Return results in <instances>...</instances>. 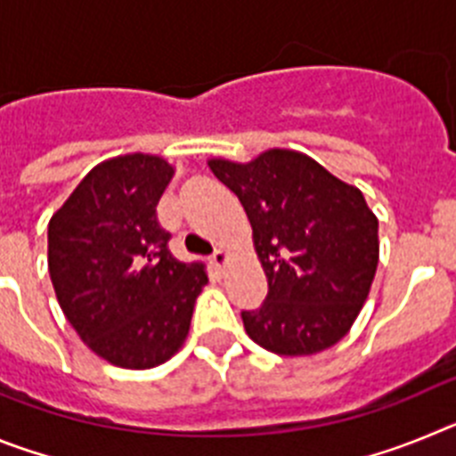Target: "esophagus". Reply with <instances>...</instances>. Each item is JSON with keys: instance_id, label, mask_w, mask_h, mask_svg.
<instances>
[{"instance_id": "esophagus-1", "label": "esophagus", "mask_w": 456, "mask_h": 456, "mask_svg": "<svg viewBox=\"0 0 456 456\" xmlns=\"http://www.w3.org/2000/svg\"><path fill=\"white\" fill-rule=\"evenodd\" d=\"M209 263H212V267H215L216 272H224V267L228 265V251H225V248H216V251L212 253V257H209Z\"/></svg>"}]
</instances>
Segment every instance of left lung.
Segmentation results:
<instances>
[{"label":"left lung","mask_w":456,"mask_h":456,"mask_svg":"<svg viewBox=\"0 0 456 456\" xmlns=\"http://www.w3.org/2000/svg\"><path fill=\"white\" fill-rule=\"evenodd\" d=\"M208 167L247 212L269 283L267 301L241 313L248 338L281 356L333 347L363 308L379 265V221L361 189L285 148Z\"/></svg>","instance_id":"obj_1"}]
</instances>
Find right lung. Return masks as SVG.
Returning a JSON list of instances; mask_svg holds the SVG:
<instances>
[{
	"label": "right lung",
	"mask_w": 456,
	"mask_h": 456,
	"mask_svg": "<svg viewBox=\"0 0 456 456\" xmlns=\"http://www.w3.org/2000/svg\"><path fill=\"white\" fill-rule=\"evenodd\" d=\"M157 155L93 167L47 225V267L63 315L111 365L148 370L187 340L203 263H180L157 203L173 178Z\"/></svg>",
	"instance_id": "right-lung-1"
}]
</instances>
